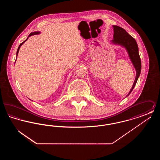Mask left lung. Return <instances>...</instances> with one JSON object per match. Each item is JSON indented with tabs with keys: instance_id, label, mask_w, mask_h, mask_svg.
Listing matches in <instances>:
<instances>
[{
	"instance_id": "obj_1",
	"label": "left lung",
	"mask_w": 160,
	"mask_h": 160,
	"mask_svg": "<svg viewBox=\"0 0 160 160\" xmlns=\"http://www.w3.org/2000/svg\"><path fill=\"white\" fill-rule=\"evenodd\" d=\"M113 27L114 35L112 42L114 44H120L126 48L129 54V58L132 61V63L136 70L135 81L132 86V88L127 95V96H128L136 86L138 78L140 76L141 72L142 65L141 59L138 54V48L135 39L129 35L125 29L118 26H113Z\"/></svg>"
}]
</instances>
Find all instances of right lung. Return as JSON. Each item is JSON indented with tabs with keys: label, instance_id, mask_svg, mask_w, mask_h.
I'll use <instances>...</instances> for the list:
<instances>
[{
	"label": "right lung",
	"instance_id": "add662e5",
	"mask_svg": "<svg viewBox=\"0 0 160 160\" xmlns=\"http://www.w3.org/2000/svg\"><path fill=\"white\" fill-rule=\"evenodd\" d=\"M40 32H32V33H31L30 34H29V35L28 36V38L29 37H31V36H32V35H37V34H39ZM28 38H27L24 41H23V42H22L20 44V46H19V47H18V49H17V54H18V51H19V49H20V47L21 46H22V44H23V43L28 39ZM16 61V60H15Z\"/></svg>",
	"mask_w": 160,
	"mask_h": 160
}]
</instances>
